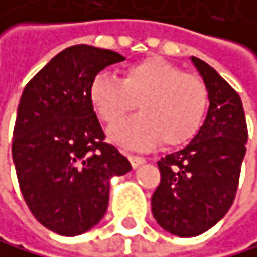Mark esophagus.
I'll return each mask as SVG.
<instances>
[{
  "mask_svg": "<svg viewBox=\"0 0 257 257\" xmlns=\"http://www.w3.org/2000/svg\"><path fill=\"white\" fill-rule=\"evenodd\" d=\"M130 161H131L133 168H139L141 165L146 163V158H144V157H139V155H130Z\"/></svg>",
  "mask_w": 257,
  "mask_h": 257,
  "instance_id": "obj_1",
  "label": "esophagus"
}]
</instances>
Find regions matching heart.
Segmentation results:
<instances>
[{
  "label": "heart",
  "mask_w": 257,
  "mask_h": 257,
  "mask_svg": "<svg viewBox=\"0 0 257 257\" xmlns=\"http://www.w3.org/2000/svg\"><path fill=\"white\" fill-rule=\"evenodd\" d=\"M89 99L107 124H116L138 107L142 111L115 126L110 138L126 147H166L189 142L208 108V88L195 73L184 72L161 57L126 67L121 80L107 73L92 78Z\"/></svg>",
  "instance_id": "b5f03b06"
}]
</instances>
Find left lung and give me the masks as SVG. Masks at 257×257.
<instances>
[{"label": "left lung", "mask_w": 257, "mask_h": 257, "mask_svg": "<svg viewBox=\"0 0 257 257\" xmlns=\"http://www.w3.org/2000/svg\"><path fill=\"white\" fill-rule=\"evenodd\" d=\"M208 88L209 110L189 146L158 161L152 213L165 230L197 237L217 224L237 195L248 126L241 99L213 67L192 57Z\"/></svg>", "instance_id": "obj_1"}]
</instances>
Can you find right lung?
I'll return each mask as SVG.
<instances>
[{"label": "right lung", "instance_id": "1", "mask_svg": "<svg viewBox=\"0 0 257 257\" xmlns=\"http://www.w3.org/2000/svg\"><path fill=\"white\" fill-rule=\"evenodd\" d=\"M121 54L76 44L27 83L19 102L12 160L28 209L59 235L84 233L103 217L110 177L131 163L105 142L89 99L92 78Z\"/></svg>", "mask_w": 257, "mask_h": 257}]
</instances>
